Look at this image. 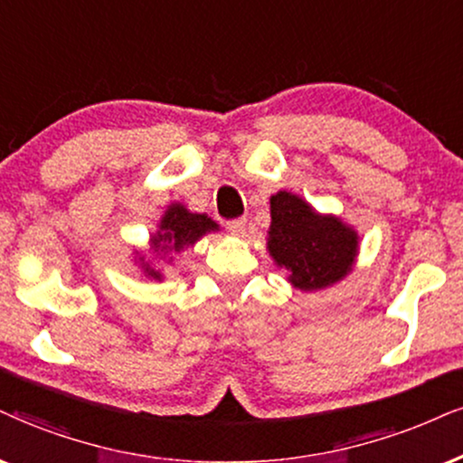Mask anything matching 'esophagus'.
Instances as JSON below:
<instances>
[{
	"instance_id": "1",
	"label": "esophagus",
	"mask_w": 463,
	"mask_h": 463,
	"mask_svg": "<svg viewBox=\"0 0 463 463\" xmlns=\"http://www.w3.org/2000/svg\"><path fill=\"white\" fill-rule=\"evenodd\" d=\"M227 232L232 233V236H244L247 233V219H233L227 222Z\"/></svg>"
}]
</instances>
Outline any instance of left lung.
<instances>
[{"mask_svg":"<svg viewBox=\"0 0 463 463\" xmlns=\"http://www.w3.org/2000/svg\"><path fill=\"white\" fill-rule=\"evenodd\" d=\"M268 250L302 292L328 288L352 270L358 236L335 216H322L288 191L270 197Z\"/></svg>","mask_w":463,"mask_h":463,"instance_id":"8db88e82","label":"left lung"}]
</instances>
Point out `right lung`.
I'll list each match as a JSON object with an SVG mask.
<instances>
[{
  "label": "right lung",
  "instance_id": "obj_1",
  "mask_svg": "<svg viewBox=\"0 0 463 463\" xmlns=\"http://www.w3.org/2000/svg\"><path fill=\"white\" fill-rule=\"evenodd\" d=\"M219 225L205 214H193L188 213L182 203H171L167 213L161 219V230L152 236V250L156 255H165L169 250H184L191 244H195L199 238L205 236L208 232H216ZM139 264L144 268L146 277L158 279L161 281L163 275L161 270H156L150 261L144 260V255L139 258Z\"/></svg>",
  "mask_w": 463,
  "mask_h": 463
}]
</instances>
